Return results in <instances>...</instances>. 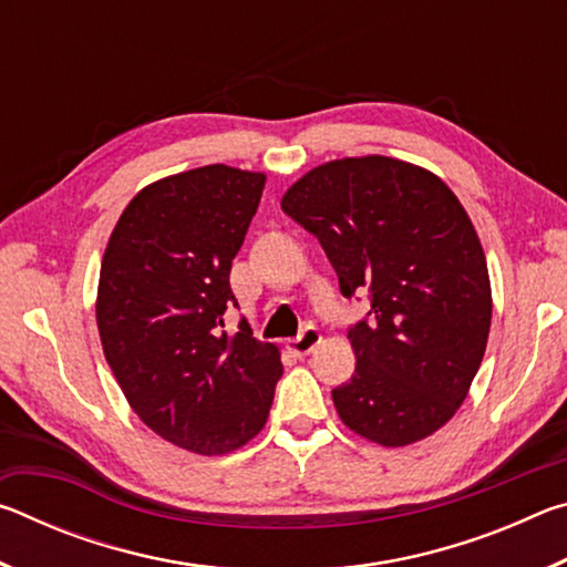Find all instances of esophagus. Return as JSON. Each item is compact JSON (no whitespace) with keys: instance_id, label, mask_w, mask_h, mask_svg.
<instances>
[{"instance_id":"esophagus-1","label":"esophagus","mask_w":567,"mask_h":567,"mask_svg":"<svg viewBox=\"0 0 567 567\" xmlns=\"http://www.w3.org/2000/svg\"><path fill=\"white\" fill-rule=\"evenodd\" d=\"M320 342H322V334L318 328H305L300 338L287 342V350L295 352L297 358H305V354H310Z\"/></svg>"}]
</instances>
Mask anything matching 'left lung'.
<instances>
[{
    "instance_id": "left-lung-1",
    "label": "left lung",
    "mask_w": 567,
    "mask_h": 567,
    "mask_svg": "<svg viewBox=\"0 0 567 567\" xmlns=\"http://www.w3.org/2000/svg\"><path fill=\"white\" fill-rule=\"evenodd\" d=\"M320 239L344 297L370 292L352 324L354 375L332 390L352 433L385 447L433 435L483 362L493 295L483 245L443 179L410 162L332 159L282 197Z\"/></svg>"
}]
</instances>
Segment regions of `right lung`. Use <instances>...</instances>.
Here are the masks:
<instances>
[{
	"instance_id": "1",
	"label": "right lung",
	"mask_w": 567,
	"mask_h": 567,
	"mask_svg": "<svg viewBox=\"0 0 567 567\" xmlns=\"http://www.w3.org/2000/svg\"><path fill=\"white\" fill-rule=\"evenodd\" d=\"M265 189L262 172L207 165L140 189L102 257L97 328L130 408L162 440L225 455L265 427L280 350L243 320L229 270Z\"/></svg>"
}]
</instances>
